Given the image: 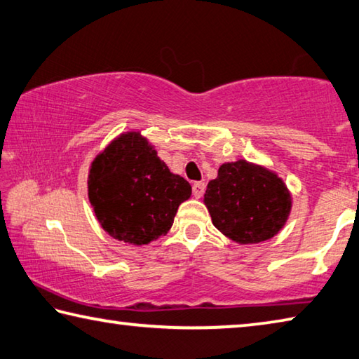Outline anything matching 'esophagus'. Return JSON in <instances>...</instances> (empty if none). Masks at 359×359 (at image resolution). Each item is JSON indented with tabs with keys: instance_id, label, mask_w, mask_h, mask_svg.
<instances>
[{
	"instance_id": "esophagus-1",
	"label": "esophagus",
	"mask_w": 359,
	"mask_h": 359,
	"mask_svg": "<svg viewBox=\"0 0 359 359\" xmlns=\"http://www.w3.org/2000/svg\"><path fill=\"white\" fill-rule=\"evenodd\" d=\"M204 191H205V184L204 182H194L193 184V194H194V198H202V194H204Z\"/></svg>"
}]
</instances>
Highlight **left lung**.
I'll return each mask as SVG.
<instances>
[{
  "label": "left lung",
  "instance_id": "left-lung-1",
  "mask_svg": "<svg viewBox=\"0 0 359 359\" xmlns=\"http://www.w3.org/2000/svg\"><path fill=\"white\" fill-rule=\"evenodd\" d=\"M204 204L217 229L240 245L265 242L283 229L292 196L281 177L246 160L224 163L208 182Z\"/></svg>",
  "mask_w": 359,
  "mask_h": 359
}]
</instances>
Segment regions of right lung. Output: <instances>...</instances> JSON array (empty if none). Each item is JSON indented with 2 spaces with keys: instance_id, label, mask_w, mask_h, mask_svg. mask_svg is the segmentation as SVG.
Masks as SVG:
<instances>
[{
  "instance_id": "obj_1",
  "label": "right lung",
  "mask_w": 359,
  "mask_h": 359,
  "mask_svg": "<svg viewBox=\"0 0 359 359\" xmlns=\"http://www.w3.org/2000/svg\"><path fill=\"white\" fill-rule=\"evenodd\" d=\"M88 196L109 236L141 246L166 236L191 185L169 171L140 132H127L90 163Z\"/></svg>"
}]
</instances>
